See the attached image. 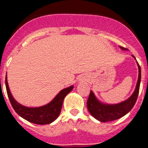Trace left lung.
Listing matches in <instances>:
<instances>
[{"label":"left lung","instance_id":"obj_1","mask_svg":"<svg viewBox=\"0 0 148 148\" xmlns=\"http://www.w3.org/2000/svg\"><path fill=\"white\" fill-rule=\"evenodd\" d=\"M120 49L127 50L125 48L120 46ZM134 58L135 57L134 56ZM138 63V62H137ZM139 75L136 87L133 94L127 100L115 104H108L99 102L92 91H90L86 105L90 114L97 120L102 122H110L117 120L127 114L132 109L138 99L139 89H140V81H141V69L138 63Z\"/></svg>","mask_w":148,"mask_h":148}]
</instances>
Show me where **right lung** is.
Returning a JSON list of instances; mask_svg holds the SVG:
<instances>
[{
	"mask_svg": "<svg viewBox=\"0 0 148 148\" xmlns=\"http://www.w3.org/2000/svg\"><path fill=\"white\" fill-rule=\"evenodd\" d=\"M5 86L10 104L16 112L26 120L37 125H47L56 120L60 114L64 99L74 88V86H71L62 89L51 102L46 105L38 107H28L15 100L10 93L7 77H5Z\"/></svg>",
	"mask_w": 148,
	"mask_h": 148,
	"instance_id": "right-lung-1",
	"label": "right lung"
}]
</instances>
